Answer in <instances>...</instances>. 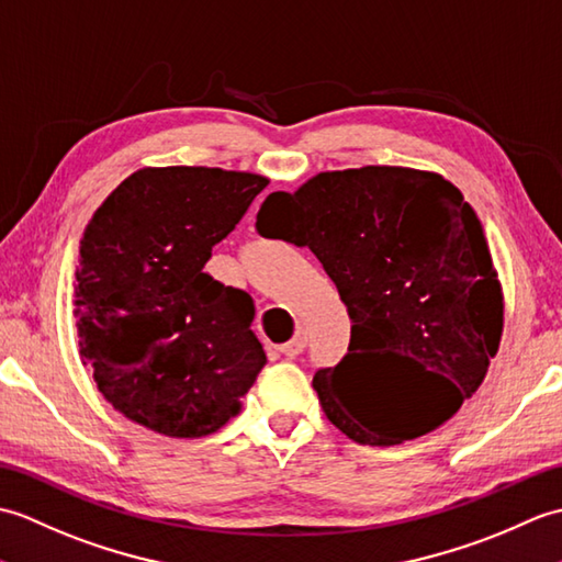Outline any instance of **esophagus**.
<instances>
[{"label":"esophagus","instance_id":"1","mask_svg":"<svg viewBox=\"0 0 562 562\" xmlns=\"http://www.w3.org/2000/svg\"><path fill=\"white\" fill-rule=\"evenodd\" d=\"M305 346H307V336H305V331L301 329L297 331L293 339L289 341V344H283V346H279V351L283 353V356H289V358H295V356H301L303 351H305Z\"/></svg>","mask_w":562,"mask_h":562}]
</instances>
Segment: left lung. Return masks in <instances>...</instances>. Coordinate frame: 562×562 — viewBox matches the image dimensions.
Segmentation results:
<instances>
[{
  "mask_svg": "<svg viewBox=\"0 0 562 562\" xmlns=\"http://www.w3.org/2000/svg\"><path fill=\"white\" fill-rule=\"evenodd\" d=\"M257 231L313 249L353 319L348 353L319 368L324 414L360 445L414 440L479 390L503 334V293L476 211L435 172L366 166L271 192ZM380 355L411 359L427 384L383 406Z\"/></svg>",
  "mask_w": 562,
  "mask_h": 562,
  "instance_id": "left-lung-1",
  "label": "left lung"
}]
</instances>
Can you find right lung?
Here are the masks:
<instances>
[{"label": "right lung", "instance_id": "obj_1", "mask_svg": "<svg viewBox=\"0 0 562 562\" xmlns=\"http://www.w3.org/2000/svg\"><path fill=\"white\" fill-rule=\"evenodd\" d=\"M267 182L221 168H144L86 226L74 283L81 358L139 426L170 438L214 432L265 368L252 297L204 265Z\"/></svg>", "mask_w": 562, "mask_h": 562}]
</instances>
